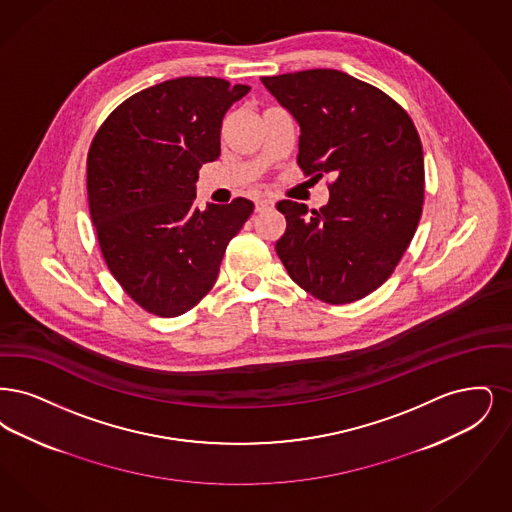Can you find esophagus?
Listing matches in <instances>:
<instances>
[{"label": "esophagus", "instance_id": "esophagus-1", "mask_svg": "<svg viewBox=\"0 0 512 512\" xmlns=\"http://www.w3.org/2000/svg\"><path fill=\"white\" fill-rule=\"evenodd\" d=\"M273 208V200L271 199H258L256 200V212H266Z\"/></svg>", "mask_w": 512, "mask_h": 512}]
</instances>
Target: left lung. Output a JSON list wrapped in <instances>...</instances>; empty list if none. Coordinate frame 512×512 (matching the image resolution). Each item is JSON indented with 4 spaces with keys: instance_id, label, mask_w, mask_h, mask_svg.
<instances>
[{
    "instance_id": "left-lung-1",
    "label": "left lung",
    "mask_w": 512,
    "mask_h": 512,
    "mask_svg": "<svg viewBox=\"0 0 512 512\" xmlns=\"http://www.w3.org/2000/svg\"><path fill=\"white\" fill-rule=\"evenodd\" d=\"M300 126L298 166L333 176L329 202H277L287 231L275 250L290 279L329 304L377 290L398 266L423 214L424 156L413 120L384 91L333 70L266 76Z\"/></svg>"
}]
</instances>
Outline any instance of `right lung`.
<instances>
[{"instance_id":"right-lung-1","label":"right lung","mask_w":512,"mask_h":512,"mask_svg":"<svg viewBox=\"0 0 512 512\" xmlns=\"http://www.w3.org/2000/svg\"><path fill=\"white\" fill-rule=\"evenodd\" d=\"M248 86L183 76L112 111L88 153V200L103 258L135 302L160 317L195 308L252 200L197 206L202 164L220 156L222 122Z\"/></svg>"}]
</instances>
